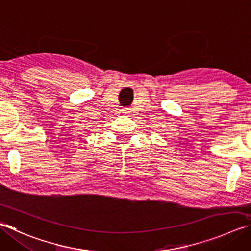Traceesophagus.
I'll use <instances>...</instances> for the list:
<instances>
[{
  "instance_id": "1",
  "label": "esophagus",
  "mask_w": 251,
  "mask_h": 251,
  "mask_svg": "<svg viewBox=\"0 0 251 251\" xmlns=\"http://www.w3.org/2000/svg\"><path fill=\"white\" fill-rule=\"evenodd\" d=\"M124 113H128V112H126V111H125V112H124Z\"/></svg>"
}]
</instances>
